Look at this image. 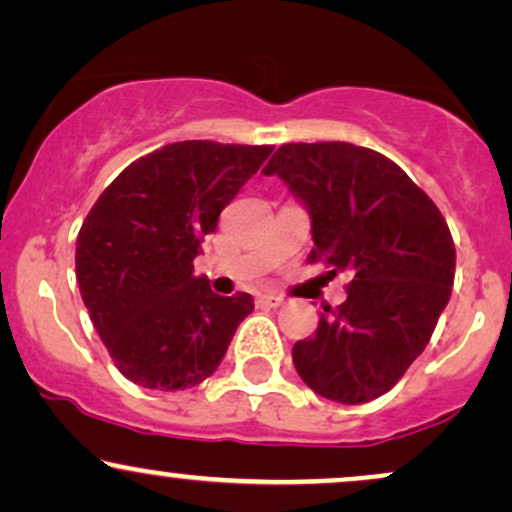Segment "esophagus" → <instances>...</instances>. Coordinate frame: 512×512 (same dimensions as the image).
Segmentation results:
<instances>
[{"instance_id":"1","label":"esophagus","mask_w":512,"mask_h":512,"mask_svg":"<svg viewBox=\"0 0 512 512\" xmlns=\"http://www.w3.org/2000/svg\"><path fill=\"white\" fill-rule=\"evenodd\" d=\"M257 303H260L262 307H281L283 298L276 293H267V295H260V298H257Z\"/></svg>"}]
</instances>
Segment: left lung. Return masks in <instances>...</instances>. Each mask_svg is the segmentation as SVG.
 <instances>
[{
    "mask_svg": "<svg viewBox=\"0 0 512 512\" xmlns=\"http://www.w3.org/2000/svg\"><path fill=\"white\" fill-rule=\"evenodd\" d=\"M307 207L310 262L350 272L348 298L324 307L293 346L300 379L357 405L384 396L427 348L451 298L455 245L446 219L389 157L350 143L281 145L262 169Z\"/></svg>",
    "mask_w": 512,
    "mask_h": 512,
    "instance_id": "8db88e82",
    "label": "left lung"
}]
</instances>
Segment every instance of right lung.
<instances>
[{"instance_id":"1","label":"right lung","mask_w":512,"mask_h":512,"mask_svg":"<svg viewBox=\"0 0 512 512\" xmlns=\"http://www.w3.org/2000/svg\"><path fill=\"white\" fill-rule=\"evenodd\" d=\"M272 145L183 140L135 159L80 226L76 279L119 372L155 391L212 377L252 295L221 298L193 274L202 238Z\"/></svg>"}]
</instances>
